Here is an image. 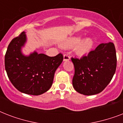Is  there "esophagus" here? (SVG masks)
Masks as SVG:
<instances>
[{"label": "esophagus", "instance_id": "obj_1", "mask_svg": "<svg viewBox=\"0 0 123 123\" xmlns=\"http://www.w3.org/2000/svg\"><path fill=\"white\" fill-rule=\"evenodd\" d=\"M70 59V57H69V56L68 55V54H65L64 55L63 57V61H69Z\"/></svg>", "mask_w": 123, "mask_h": 123}]
</instances>
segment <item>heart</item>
Here are the masks:
<instances>
[{
	"mask_svg": "<svg viewBox=\"0 0 123 123\" xmlns=\"http://www.w3.org/2000/svg\"><path fill=\"white\" fill-rule=\"evenodd\" d=\"M64 46L66 47H75V52L79 55H84L88 54L94 46L93 39L91 37H86L82 39L80 36L69 37L64 43Z\"/></svg>",
	"mask_w": 123,
	"mask_h": 123,
	"instance_id": "1",
	"label": "heart"
}]
</instances>
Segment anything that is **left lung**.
<instances>
[{
	"label": "left lung",
	"instance_id": "1",
	"mask_svg": "<svg viewBox=\"0 0 123 123\" xmlns=\"http://www.w3.org/2000/svg\"><path fill=\"white\" fill-rule=\"evenodd\" d=\"M75 67L73 87L84 95L101 92L110 83L116 69V52L113 43H101L87 55L71 58Z\"/></svg>",
	"mask_w": 123,
	"mask_h": 123
}]
</instances>
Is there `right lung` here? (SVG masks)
Wrapping results in <instances>:
<instances>
[{
	"mask_svg": "<svg viewBox=\"0 0 123 123\" xmlns=\"http://www.w3.org/2000/svg\"><path fill=\"white\" fill-rule=\"evenodd\" d=\"M27 41L22 32L9 44L5 55V69L16 89L31 95H40L49 90L56 69L63 61L62 54L49 57L34 51L29 55L22 52Z\"/></svg>",
	"mask_w": 123,
	"mask_h": 123,
	"instance_id": "obj_1",
	"label": "right lung"
}]
</instances>
